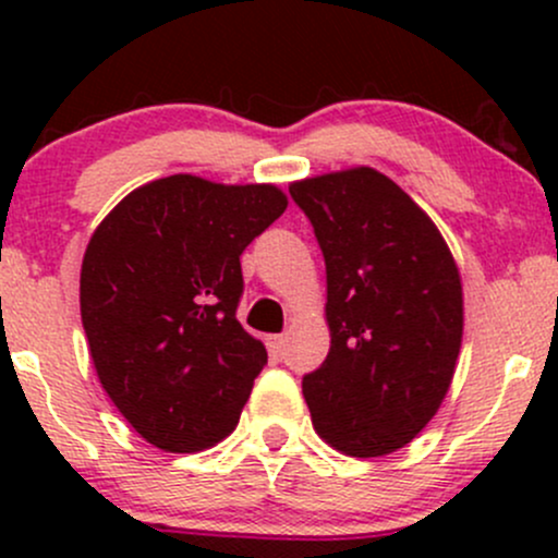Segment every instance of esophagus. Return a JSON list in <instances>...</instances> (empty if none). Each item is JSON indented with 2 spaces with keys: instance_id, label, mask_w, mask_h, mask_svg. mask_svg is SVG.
<instances>
[{
  "instance_id": "esophagus-1",
  "label": "esophagus",
  "mask_w": 558,
  "mask_h": 558,
  "mask_svg": "<svg viewBox=\"0 0 558 558\" xmlns=\"http://www.w3.org/2000/svg\"><path fill=\"white\" fill-rule=\"evenodd\" d=\"M286 336H267V349H270L272 356H280L286 351Z\"/></svg>"
}]
</instances>
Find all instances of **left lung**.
Returning a JSON list of instances; mask_svg holds the SVG:
<instances>
[{"label": "left lung", "mask_w": 558, "mask_h": 558, "mask_svg": "<svg viewBox=\"0 0 558 558\" xmlns=\"http://www.w3.org/2000/svg\"><path fill=\"white\" fill-rule=\"evenodd\" d=\"M328 272V360L304 375L312 425L345 457L417 438L451 388L462 349V278L412 196L373 168L288 185Z\"/></svg>", "instance_id": "1"}]
</instances>
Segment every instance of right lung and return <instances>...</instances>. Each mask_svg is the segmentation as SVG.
I'll use <instances>...</instances> for the list:
<instances>
[{
    "mask_svg": "<svg viewBox=\"0 0 558 558\" xmlns=\"http://www.w3.org/2000/svg\"><path fill=\"white\" fill-rule=\"evenodd\" d=\"M286 207L272 183L178 172L131 191L94 230L83 330L101 388L146 444L194 453L239 425L267 364L235 319L241 254Z\"/></svg>",
    "mask_w": 558,
    "mask_h": 558,
    "instance_id": "right-lung-1",
    "label": "right lung"
}]
</instances>
